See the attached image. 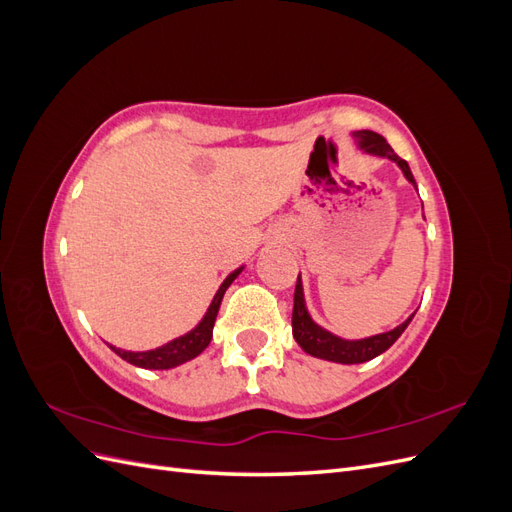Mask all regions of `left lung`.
<instances>
[{"mask_svg": "<svg viewBox=\"0 0 512 512\" xmlns=\"http://www.w3.org/2000/svg\"><path fill=\"white\" fill-rule=\"evenodd\" d=\"M356 136L361 138V145H363L365 151L376 153V156L391 158L393 162L399 164L401 170H404V175L416 185L408 162L397 156L393 147L384 141V136L371 132V130H361V132H356ZM412 318L414 316H410L404 324H399L397 329H393L389 333L367 337V339H361V342H344V339H339V337L327 333L324 329H320L318 324L312 322V318L307 316V309H305V303H303V288H301L299 277H297V286H294L292 335H294V339H297V344L307 354L318 356V359H327V361H335V363H365V361H371L374 356L382 354L384 350H389L397 342V337L406 331V327H408Z\"/></svg>", "mask_w": 512, "mask_h": 512, "instance_id": "1", "label": "left lung"}]
</instances>
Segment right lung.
<instances>
[{"label": "right lung", "mask_w": 512, "mask_h": 512, "mask_svg": "<svg viewBox=\"0 0 512 512\" xmlns=\"http://www.w3.org/2000/svg\"><path fill=\"white\" fill-rule=\"evenodd\" d=\"M237 275H239V271L230 273L226 277L224 284L220 286V290L215 292V297H213V301L207 309L205 318L200 320L198 327L194 331H190L188 335L173 339V342H168L166 346H160L156 350H147V352H128V350H121V348H115V346H111V348L115 350V354L121 356L123 361H128V363H132L136 367H143V369H170V367L194 359V356H198L209 346L211 337H213L215 316H218V312H220L222 297H224L226 288L232 284V280H235Z\"/></svg>", "instance_id": "right-lung-1"}]
</instances>
